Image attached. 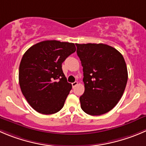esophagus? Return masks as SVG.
<instances>
[{
    "label": "esophagus",
    "mask_w": 146,
    "mask_h": 146,
    "mask_svg": "<svg viewBox=\"0 0 146 146\" xmlns=\"http://www.w3.org/2000/svg\"><path fill=\"white\" fill-rule=\"evenodd\" d=\"M77 84H78V82H74L72 83V87H73V88H74V87H75Z\"/></svg>",
    "instance_id": "34e87169"
}]
</instances>
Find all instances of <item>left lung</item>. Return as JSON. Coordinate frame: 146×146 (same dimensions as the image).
Masks as SVG:
<instances>
[{"mask_svg":"<svg viewBox=\"0 0 146 146\" xmlns=\"http://www.w3.org/2000/svg\"><path fill=\"white\" fill-rule=\"evenodd\" d=\"M83 66L84 92L80 98L81 108L90 115L107 113L122 98L127 81L123 55L104 44H76Z\"/></svg>","mask_w":146,"mask_h":146,"instance_id":"left-lung-1","label":"left lung"}]
</instances>
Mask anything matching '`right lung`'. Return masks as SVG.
I'll return each mask as SVG.
<instances>
[{
	"mask_svg": "<svg viewBox=\"0 0 146 146\" xmlns=\"http://www.w3.org/2000/svg\"><path fill=\"white\" fill-rule=\"evenodd\" d=\"M74 44L47 40L25 52L19 66L21 90L29 105L44 115L59 112L72 90L62 64L75 52Z\"/></svg>",
	"mask_w": 146,
	"mask_h": 146,
	"instance_id": "1",
	"label": "right lung"
}]
</instances>
